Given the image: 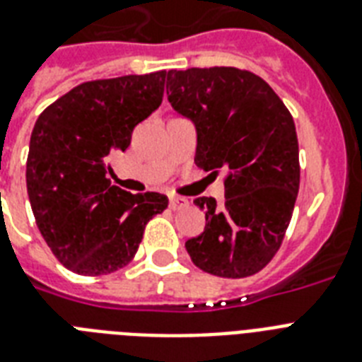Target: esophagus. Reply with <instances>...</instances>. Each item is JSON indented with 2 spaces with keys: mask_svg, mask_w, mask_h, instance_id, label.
I'll list each match as a JSON object with an SVG mask.
<instances>
[{
  "mask_svg": "<svg viewBox=\"0 0 362 362\" xmlns=\"http://www.w3.org/2000/svg\"><path fill=\"white\" fill-rule=\"evenodd\" d=\"M169 206L173 210H184L189 206V201L186 197H170L169 199Z\"/></svg>",
  "mask_w": 362,
  "mask_h": 362,
  "instance_id": "esophagus-1",
  "label": "esophagus"
}]
</instances>
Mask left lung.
<instances>
[{
	"instance_id": "1",
	"label": "left lung",
	"mask_w": 362,
	"mask_h": 362,
	"mask_svg": "<svg viewBox=\"0 0 362 362\" xmlns=\"http://www.w3.org/2000/svg\"><path fill=\"white\" fill-rule=\"evenodd\" d=\"M173 109L197 131L195 165L226 169V201L199 197L206 226L186 242L193 264L246 278L280 250L297 201L300 167L295 122L276 92L250 71L192 67L167 73Z\"/></svg>"
}]
</instances>
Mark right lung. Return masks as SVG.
Listing matches in <instances>:
<instances>
[{"label": "right lung", "mask_w": 362, "mask_h": 362, "mask_svg": "<svg viewBox=\"0 0 362 362\" xmlns=\"http://www.w3.org/2000/svg\"><path fill=\"white\" fill-rule=\"evenodd\" d=\"M167 71L82 82L42 110L31 131L25 184L35 223L59 263L110 274L135 257L169 199L112 186L109 159L163 99Z\"/></svg>", "instance_id": "right-lung-1"}]
</instances>
